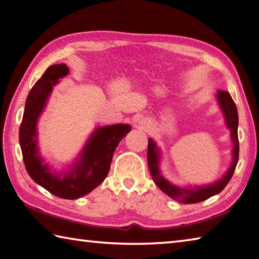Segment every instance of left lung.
<instances>
[{
    "label": "left lung",
    "mask_w": 259,
    "mask_h": 259,
    "mask_svg": "<svg viewBox=\"0 0 259 259\" xmlns=\"http://www.w3.org/2000/svg\"><path fill=\"white\" fill-rule=\"evenodd\" d=\"M218 101L219 104L222 109L225 122H227L228 128L231 130V138L233 143V150H232V164L230 166L229 171L227 172L221 180L213 183V185L206 186V187H195L190 188V189H186V188L177 187L172 183L168 182L162 177L158 170V150L156 148V145L154 144L152 139H148V148H147V161L150 175L154 182L156 186L161 189L164 194H166L168 197L177 201H180L183 204H195L203 201L205 199H208L209 197L214 196L219 192L222 191L231 178L236 170L238 159H239V139H238V111L237 106L234 104L231 95L225 91H218Z\"/></svg>",
    "instance_id": "obj_1"
}]
</instances>
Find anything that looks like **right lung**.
Wrapping results in <instances>:
<instances>
[{"instance_id": "obj_1", "label": "right lung", "mask_w": 259, "mask_h": 259, "mask_svg": "<svg viewBox=\"0 0 259 259\" xmlns=\"http://www.w3.org/2000/svg\"><path fill=\"white\" fill-rule=\"evenodd\" d=\"M65 64H54L46 69L28 94L25 113L19 129L23 163L28 175L51 194L64 199H77L101 185L107 177L117 145L131 130L128 124L107 125L97 129L84 147L80 159L69 172L55 175L43 163L37 149L36 123L52 92L53 84L67 76Z\"/></svg>"}]
</instances>
